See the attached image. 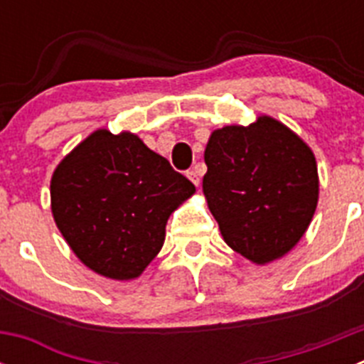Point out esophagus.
I'll list each match as a JSON object with an SVG mask.
<instances>
[{
  "label": "esophagus",
  "instance_id": "esophagus-1",
  "mask_svg": "<svg viewBox=\"0 0 364 364\" xmlns=\"http://www.w3.org/2000/svg\"><path fill=\"white\" fill-rule=\"evenodd\" d=\"M188 178L191 180V182L195 186L200 184V173H198L197 167H195V169H189V171H188Z\"/></svg>",
  "mask_w": 364,
  "mask_h": 364
}]
</instances>
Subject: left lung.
Listing matches in <instances>:
<instances>
[{
  "mask_svg": "<svg viewBox=\"0 0 364 364\" xmlns=\"http://www.w3.org/2000/svg\"><path fill=\"white\" fill-rule=\"evenodd\" d=\"M202 189L228 246L257 264L288 253L310 226L319 197L310 147L281 122L213 131Z\"/></svg>",
  "mask_w": 364,
  "mask_h": 364,
  "instance_id": "8db88e82",
  "label": "left lung"
}]
</instances>
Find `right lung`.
Listing matches in <instances>:
<instances>
[{"instance_id": "1", "label": "right lung", "mask_w": 364, "mask_h": 364, "mask_svg": "<svg viewBox=\"0 0 364 364\" xmlns=\"http://www.w3.org/2000/svg\"><path fill=\"white\" fill-rule=\"evenodd\" d=\"M195 186L131 133L100 129L56 167L50 202L76 257L109 279L138 277L156 257L167 218Z\"/></svg>"}]
</instances>
